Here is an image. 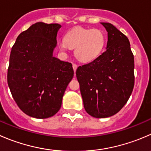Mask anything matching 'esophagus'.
Here are the masks:
<instances>
[{
    "instance_id": "1",
    "label": "esophagus",
    "mask_w": 151,
    "mask_h": 151,
    "mask_svg": "<svg viewBox=\"0 0 151 151\" xmlns=\"http://www.w3.org/2000/svg\"><path fill=\"white\" fill-rule=\"evenodd\" d=\"M73 68H74V73H75L76 70H77V65L76 63H73Z\"/></svg>"
}]
</instances>
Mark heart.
Returning <instances> with one entry per match:
<instances>
[{"label": "heart", "instance_id": "b5f03b06", "mask_svg": "<svg viewBox=\"0 0 151 151\" xmlns=\"http://www.w3.org/2000/svg\"><path fill=\"white\" fill-rule=\"evenodd\" d=\"M106 35L98 29H86L77 26L66 33L65 40L59 43L62 51L74 49L75 57L83 63L94 60L100 56L106 45Z\"/></svg>", "mask_w": 151, "mask_h": 151}]
</instances>
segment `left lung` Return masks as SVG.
Masks as SVG:
<instances>
[{"mask_svg": "<svg viewBox=\"0 0 151 151\" xmlns=\"http://www.w3.org/2000/svg\"><path fill=\"white\" fill-rule=\"evenodd\" d=\"M101 24L108 32L106 51L76 71L85 110L95 118L119 112L132 93L135 79L134 58L128 37L111 23Z\"/></svg>", "mask_w": 151, "mask_h": 151, "instance_id": "obj_1", "label": "left lung"}]
</instances>
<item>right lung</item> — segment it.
Here are the masks:
<instances>
[{"label":"right lung","mask_w":151,"mask_h":151,"mask_svg":"<svg viewBox=\"0 0 151 151\" xmlns=\"http://www.w3.org/2000/svg\"><path fill=\"white\" fill-rule=\"evenodd\" d=\"M61 25L38 22L21 32L12 48L7 83L13 99L28 116L46 119L58 112L72 64L52 56Z\"/></svg>","instance_id":"obj_1"}]
</instances>
